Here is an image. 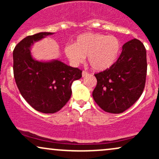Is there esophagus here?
I'll return each mask as SVG.
<instances>
[{"label": "esophagus", "mask_w": 159, "mask_h": 159, "mask_svg": "<svg viewBox=\"0 0 159 159\" xmlns=\"http://www.w3.org/2000/svg\"><path fill=\"white\" fill-rule=\"evenodd\" d=\"M87 75H88V72H86V71H83V72H82V77H85Z\"/></svg>", "instance_id": "34e87169"}]
</instances>
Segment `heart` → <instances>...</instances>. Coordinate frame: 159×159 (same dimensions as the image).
<instances>
[{"instance_id":"obj_1","label":"heart","mask_w":159,"mask_h":159,"mask_svg":"<svg viewBox=\"0 0 159 159\" xmlns=\"http://www.w3.org/2000/svg\"><path fill=\"white\" fill-rule=\"evenodd\" d=\"M121 43L116 36L97 33H84L78 35L74 44H67L64 53L74 66L84 63L86 56L93 69L105 70L117 60Z\"/></svg>"}]
</instances>
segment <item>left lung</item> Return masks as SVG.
<instances>
[{"instance_id": "left-lung-1", "label": "left lung", "mask_w": 159, "mask_h": 159, "mask_svg": "<svg viewBox=\"0 0 159 159\" xmlns=\"http://www.w3.org/2000/svg\"><path fill=\"white\" fill-rule=\"evenodd\" d=\"M147 71L143 43L137 39L127 42L117 61L109 69L95 74L97 84L93 92L94 101L106 112H124L143 93Z\"/></svg>"}]
</instances>
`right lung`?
<instances>
[{"label": "right lung", "mask_w": 159, "mask_h": 159, "mask_svg": "<svg viewBox=\"0 0 159 159\" xmlns=\"http://www.w3.org/2000/svg\"><path fill=\"white\" fill-rule=\"evenodd\" d=\"M54 33L41 32L28 36L13 50V74L23 98L35 110L54 114L63 107L72 95V82L80 79L82 71L60 61H35L30 46Z\"/></svg>", "instance_id": "obj_1"}]
</instances>
